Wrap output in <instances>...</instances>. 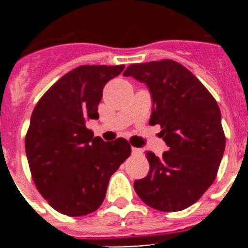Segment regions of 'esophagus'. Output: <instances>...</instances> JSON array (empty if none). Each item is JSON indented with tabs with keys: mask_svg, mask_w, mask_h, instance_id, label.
I'll return each mask as SVG.
<instances>
[{
	"mask_svg": "<svg viewBox=\"0 0 248 248\" xmlns=\"http://www.w3.org/2000/svg\"><path fill=\"white\" fill-rule=\"evenodd\" d=\"M141 149H139V148H131V153H133V154L134 155H140L141 154Z\"/></svg>",
	"mask_w": 248,
	"mask_h": 248,
	"instance_id": "obj_1",
	"label": "esophagus"
}]
</instances>
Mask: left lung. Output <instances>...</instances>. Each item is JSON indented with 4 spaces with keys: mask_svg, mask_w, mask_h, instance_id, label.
Listing matches in <instances>:
<instances>
[{
    "mask_svg": "<svg viewBox=\"0 0 248 248\" xmlns=\"http://www.w3.org/2000/svg\"><path fill=\"white\" fill-rule=\"evenodd\" d=\"M148 87L153 103L150 125L160 124L168 150L146 151L150 165L134 189L144 202L164 212L195 203L215 181L225 151L217 103L202 83L171 59L131 64L123 74Z\"/></svg>",
    "mask_w": 248,
    "mask_h": 248,
    "instance_id": "1",
    "label": "left lung"
}]
</instances>
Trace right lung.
<instances>
[{
	"label": "right lung",
	"mask_w": 248,
	"mask_h": 248,
	"mask_svg": "<svg viewBox=\"0 0 248 248\" xmlns=\"http://www.w3.org/2000/svg\"><path fill=\"white\" fill-rule=\"evenodd\" d=\"M124 65H80L43 95L32 113L26 155L37 189L67 216H84L102 205L109 179L128 159L125 139L104 141L87 128L99 119L104 85Z\"/></svg>",
	"instance_id": "1"
}]
</instances>
